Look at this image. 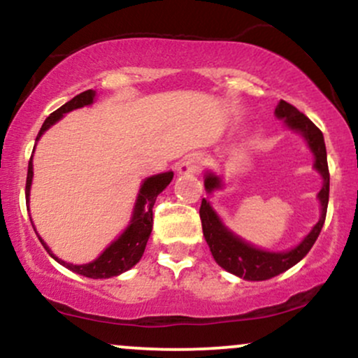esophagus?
I'll use <instances>...</instances> for the list:
<instances>
[{"mask_svg":"<svg viewBox=\"0 0 358 358\" xmlns=\"http://www.w3.org/2000/svg\"><path fill=\"white\" fill-rule=\"evenodd\" d=\"M200 166H202V159H200L199 156L190 155V156H187V158H185L183 162L178 165V173L180 175L196 173V171L200 170Z\"/></svg>","mask_w":358,"mask_h":358,"instance_id":"obj_1","label":"esophagus"}]
</instances>
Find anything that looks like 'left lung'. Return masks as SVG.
<instances>
[{
  "instance_id": "8db88e82",
  "label": "left lung",
  "mask_w": 358,
  "mask_h": 358,
  "mask_svg": "<svg viewBox=\"0 0 358 358\" xmlns=\"http://www.w3.org/2000/svg\"><path fill=\"white\" fill-rule=\"evenodd\" d=\"M274 114H276L278 119H282L289 129L301 133L308 141L310 150L313 151L315 168L320 171L323 178V187L318 193L320 203H322V217H320L318 224L315 225L313 231L308 234L294 249L286 250V252H268V250L254 248V245L248 244L241 237H237L236 234L229 231L222 224V220L210 207V203L203 199L202 205H200V219H202L205 241H207L208 248H210L213 259H215L220 268L236 274V276L248 279V281H264V279L278 276V274L293 268L296 262L301 261L310 252L315 241L318 239L320 232H322L324 217H327L328 195H330V171H328L327 148H324L322 131L305 114L299 113L294 106H291L286 101H279ZM203 183L205 190L208 193L222 187L220 178L213 173L205 175Z\"/></svg>"
}]
</instances>
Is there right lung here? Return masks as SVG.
<instances>
[{
  "instance_id": "obj_1",
  "label": "right lung",
  "mask_w": 358,
  "mask_h": 358,
  "mask_svg": "<svg viewBox=\"0 0 358 358\" xmlns=\"http://www.w3.org/2000/svg\"><path fill=\"white\" fill-rule=\"evenodd\" d=\"M94 96H96V92H94L92 89H89L85 90V92H80L79 96H76L69 102H65L62 108L53 110L50 116L45 119L42 129H40L38 136H36V141H38L40 136H42L45 131H47L50 126L55 124V122L59 121L65 113H71L73 109H79V108H84V106L92 104ZM31 178H34V163H31V158H30V163H28V175H27V188H24L27 202H28V196H30ZM171 178H173V171H166V173L150 176V178L145 180V183L141 185V190L138 193L133 219H131L127 229L113 242V244L109 245L108 249L104 250V252L101 254L99 257L96 259V261L89 262V264L73 266L65 261H60L59 257L53 256L52 250L48 249V245L42 241V237H38V239L43 244V248L47 249V252L50 254L55 261H59L62 266H65V268L73 271V273L82 274V276L92 278V279H101V278L106 279V278L117 276V274L124 273V271L133 268L136 262H139L143 252H145L146 242L150 239L151 229H153V205L156 202V196H158L159 193L170 185ZM36 236H38V234H36Z\"/></svg>"
}]
</instances>
